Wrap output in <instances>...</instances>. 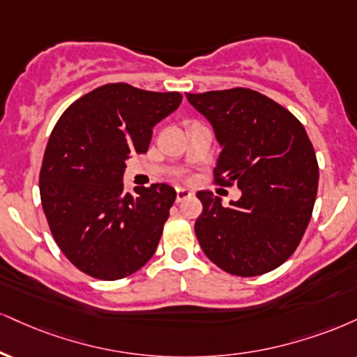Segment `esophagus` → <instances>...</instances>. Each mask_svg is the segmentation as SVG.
Instances as JSON below:
<instances>
[{"instance_id": "34e87169", "label": "esophagus", "mask_w": 357, "mask_h": 357, "mask_svg": "<svg viewBox=\"0 0 357 357\" xmlns=\"http://www.w3.org/2000/svg\"><path fill=\"white\" fill-rule=\"evenodd\" d=\"M192 195V192L190 191V190H186V188H178V190H176V201H184V199H188V197H190Z\"/></svg>"}]
</instances>
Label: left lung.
Masks as SVG:
<instances>
[{"instance_id": "left-lung-1", "label": "left lung", "mask_w": 357, "mask_h": 357, "mask_svg": "<svg viewBox=\"0 0 357 357\" xmlns=\"http://www.w3.org/2000/svg\"><path fill=\"white\" fill-rule=\"evenodd\" d=\"M186 98L213 124L222 148L214 183L243 191L229 206L211 191L197 192V241L233 276L273 271L299 246L314 208L319 167L307 132L284 106L252 89Z\"/></svg>"}]
</instances>
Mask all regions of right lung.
<instances>
[{
	"mask_svg": "<svg viewBox=\"0 0 357 357\" xmlns=\"http://www.w3.org/2000/svg\"><path fill=\"white\" fill-rule=\"evenodd\" d=\"M181 100L178 91L105 84L73 102L51 131L40 171L43 211L63 255L88 276L128 278L156 251L176 191L160 183L131 195L123 173Z\"/></svg>",
	"mask_w": 357,
	"mask_h": 357,
	"instance_id": "1",
	"label": "right lung"
}]
</instances>
